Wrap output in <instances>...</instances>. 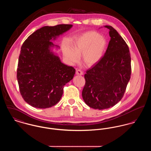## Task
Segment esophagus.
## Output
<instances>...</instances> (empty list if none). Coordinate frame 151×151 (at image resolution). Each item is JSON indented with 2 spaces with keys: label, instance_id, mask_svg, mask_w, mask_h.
Listing matches in <instances>:
<instances>
[{
  "label": "esophagus",
  "instance_id": "1",
  "mask_svg": "<svg viewBox=\"0 0 151 151\" xmlns=\"http://www.w3.org/2000/svg\"><path fill=\"white\" fill-rule=\"evenodd\" d=\"M76 74L77 75H83V73L82 71L80 69H77L76 70Z\"/></svg>",
  "mask_w": 151,
  "mask_h": 151
}]
</instances>
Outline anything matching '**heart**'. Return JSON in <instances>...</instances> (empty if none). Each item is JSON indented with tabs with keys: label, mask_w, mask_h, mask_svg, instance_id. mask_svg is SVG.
I'll list each match as a JSON object with an SVG mask.
<instances>
[{
	"label": "heart",
	"mask_w": 151,
	"mask_h": 151,
	"mask_svg": "<svg viewBox=\"0 0 151 151\" xmlns=\"http://www.w3.org/2000/svg\"><path fill=\"white\" fill-rule=\"evenodd\" d=\"M106 45L104 37L95 31H89L76 38L71 48H64V55L71 63L78 61L82 54V61L87 66H92L101 59Z\"/></svg>",
	"instance_id": "b5f03b06"
}]
</instances>
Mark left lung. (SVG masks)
Masks as SVG:
<instances>
[{"label":"left lung","mask_w":151,"mask_h":151,"mask_svg":"<svg viewBox=\"0 0 151 151\" xmlns=\"http://www.w3.org/2000/svg\"><path fill=\"white\" fill-rule=\"evenodd\" d=\"M111 40L104 55L84 76L82 90L85 103L94 109L104 110L117 104L123 97L131 76V57L129 47L111 26Z\"/></svg>","instance_id":"8db88e82"}]
</instances>
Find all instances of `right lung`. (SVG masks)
<instances>
[{
    "instance_id": "obj_1",
    "label": "right lung",
    "mask_w": 151,
    "mask_h": 151,
    "mask_svg": "<svg viewBox=\"0 0 151 151\" xmlns=\"http://www.w3.org/2000/svg\"><path fill=\"white\" fill-rule=\"evenodd\" d=\"M72 25L45 26L30 35L19 56L17 78L24 100L33 107L47 109L57 104L64 86L73 78L76 70L61 62L52 51V40L69 30Z\"/></svg>"
}]
</instances>
